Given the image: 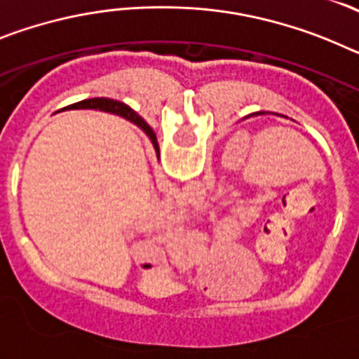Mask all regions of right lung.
Masks as SVG:
<instances>
[{
    "label": "right lung",
    "instance_id": "1",
    "mask_svg": "<svg viewBox=\"0 0 359 359\" xmlns=\"http://www.w3.org/2000/svg\"><path fill=\"white\" fill-rule=\"evenodd\" d=\"M75 106H82V107H90V109H98V111H107V113H115V115L123 116V118L131 120L133 123H136L145 135L149 136V140L152 142L154 149H156L158 156H160V147H158V142H156V135L149 128V123L145 122L144 118L136 115L135 111L131 109L129 106H126L123 102H118V100H113V98H88V100H81L77 102Z\"/></svg>",
    "mask_w": 359,
    "mask_h": 359
}]
</instances>
